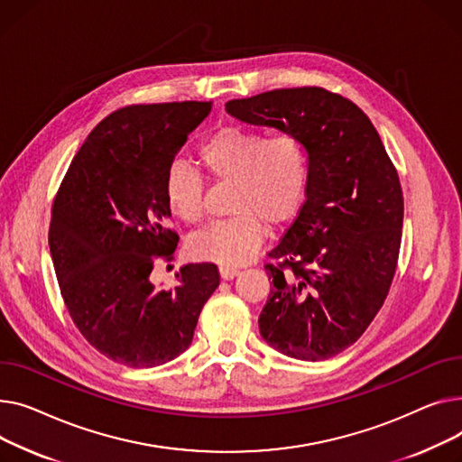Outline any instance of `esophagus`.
Instances as JSON below:
<instances>
[{
	"label": "esophagus",
	"mask_w": 462,
	"mask_h": 462,
	"mask_svg": "<svg viewBox=\"0 0 462 462\" xmlns=\"http://www.w3.org/2000/svg\"><path fill=\"white\" fill-rule=\"evenodd\" d=\"M240 274V270L233 268V266H220V276L222 280H233Z\"/></svg>",
	"instance_id": "obj_1"
}]
</instances>
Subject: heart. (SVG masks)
Instances as JSON below:
<instances>
[{
    "label": "heart",
    "instance_id": "1",
    "mask_svg": "<svg viewBox=\"0 0 462 462\" xmlns=\"http://www.w3.org/2000/svg\"><path fill=\"white\" fill-rule=\"evenodd\" d=\"M198 158L210 182H233L231 218L189 240V254L199 261L222 266L248 263L261 246L264 229L291 224L306 201L311 152L304 135L294 130L268 135L259 128L220 125L201 140ZM164 198L184 224L203 222L207 194L199 171L173 162L164 177Z\"/></svg>",
    "mask_w": 462,
    "mask_h": 462
}]
</instances>
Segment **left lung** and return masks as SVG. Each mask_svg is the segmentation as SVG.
Returning <instances> with one entry per match:
<instances>
[{"mask_svg": "<svg viewBox=\"0 0 462 462\" xmlns=\"http://www.w3.org/2000/svg\"><path fill=\"white\" fill-rule=\"evenodd\" d=\"M226 110L310 145L308 198L264 264L273 287L259 330L285 356L328 360L360 339L390 292L404 212L397 170L369 117L324 88L235 98Z\"/></svg>", "mask_w": 462, "mask_h": 462, "instance_id": "left-lung-1", "label": "left lung"}]
</instances>
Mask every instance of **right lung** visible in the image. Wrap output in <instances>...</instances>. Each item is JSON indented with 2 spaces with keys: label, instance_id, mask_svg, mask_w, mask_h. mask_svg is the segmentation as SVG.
I'll list each match as a JSON object with an SVG mask.
<instances>
[{
  "label": "right lung",
  "instance_id": "right-lung-1",
  "mask_svg": "<svg viewBox=\"0 0 462 462\" xmlns=\"http://www.w3.org/2000/svg\"><path fill=\"white\" fill-rule=\"evenodd\" d=\"M208 112L198 100L121 107L88 135L53 198L48 242L63 302L79 334L117 364L156 367L182 355L220 285L212 263L184 264L170 289L151 282L179 242L166 171Z\"/></svg>",
  "mask_w": 462,
  "mask_h": 462
}]
</instances>
